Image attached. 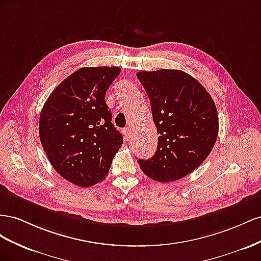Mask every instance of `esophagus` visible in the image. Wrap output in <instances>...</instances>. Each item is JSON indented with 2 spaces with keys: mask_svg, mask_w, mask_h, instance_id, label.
I'll use <instances>...</instances> for the list:
<instances>
[{
  "mask_svg": "<svg viewBox=\"0 0 261 261\" xmlns=\"http://www.w3.org/2000/svg\"><path fill=\"white\" fill-rule=\"evenodd\" d=\"M124 138L126 140H129L131 138V131H130V129H125L124 130Z\"/></svg>",
  "mask_w": 261,
  "mask_h": 261,
  "instance_id": "esophagus-1",
  "label": "esophagus"
}]
</instances>
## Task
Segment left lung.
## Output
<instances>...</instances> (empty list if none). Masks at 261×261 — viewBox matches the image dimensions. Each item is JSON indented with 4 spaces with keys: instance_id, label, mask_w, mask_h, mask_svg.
<instances>
[{
    "instance_id": "obj_1",
    "label": "left lung",
    "mask_w": 261,
    "mask_h": 261,
    "mask_svg": "<svg viewBox=\"0 0 261 261\" xmlns=\"http://www.w3.org/2000/svg\"><path fill=\"white\" fill-rule=\"evenodd\" d=\"M137 76L150 98L159 135L155 154L139 160V165L155 181L180 179L203 163L217 142V107L206 89L184 71H142Z\"/></svg>"
}]
</instances>
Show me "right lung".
<instances>
[{
    "label": "right lung",
    "instance_id": "add662e5",
    "mask_svg": "<svg viewBox=\"0 0 261 261\" xmlns=\"http://www.w3.org/2000/svg\"><path fill=\"white\" fill-rule=\"evenodd\" d=\"M120 71L81 68L56 87L41 109L39 137L48 160L59 175L80 187L105 179L122 145L105 100Z\"/></svg>",
    "mask_w": 261,
    "mask_h": 261
}]
</instances>
